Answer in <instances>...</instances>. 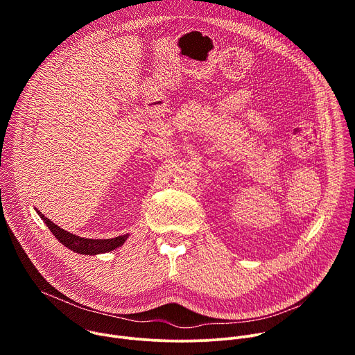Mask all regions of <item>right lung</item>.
<instances>
[{
    "mask_svg": "<svg viewBox=\"0 0 355 355\" xmlns=\"http://www.w3.org/2000/svg\"><path fill=\"white\" fill-rule=\"evenodd\" d=\"M37 214L42 218V220L46 223V226L50 229V232L55 234V237L62 244H64L66 247H69L70 250H73L76 252H80V254L94 256V254H99V252H108V251H112V250L118 248L119 245H122L128 239V234H123V236H119L115 239H103V240L101 239H84V237H80L70 232L63 230L62 227L55 225L52 220L44 218V215L40 214L39 211H37Z\"/></svg>",
    "mask_w": 355,
    "mask_h": 355,
    "instance_id": "add662e5",
    "label": "right lung"
}]
</instances>
